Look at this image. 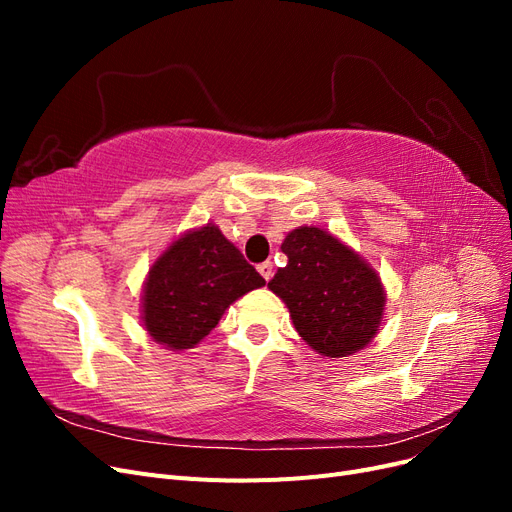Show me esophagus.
<instances>
[{"instance_id":"1","label":"esophagus","mask_w":512,"mask_h":512,"mask_svg":"<svg viewBox=\"0 0 512 512\" xmlns=\"http://www.w3.org/2000/svg\"><path fill=\"white\" fill-rule=\"evenodd\" d=\"M258 273L265 277V280L269 282L271 280V275H273V265H271V260H265V262H260L258 265Z\"/></svg>"}]
</instances>
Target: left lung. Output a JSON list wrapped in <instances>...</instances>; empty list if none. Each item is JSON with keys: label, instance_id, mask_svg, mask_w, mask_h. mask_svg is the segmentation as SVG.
Returning a JSON list of instances; mask_svg holds the SVG:
<instances>
[{"label": "left lung", "instance_id": "8db88e82", "mask_svg": "<svg viewBox=\"0 0 512 512\" xmlns=\"http://www.w3.org/2000/svg\"><path fill=\"white\" fill-rule=\"evenodd\" d=\"M269 290L280 297L294 329L318 354L342 359L380 331L386 294L378 273L331 232L299 226L288 232Z\"/></svg>", "mask_w": 512, "mask_h": 512}]
</instances>
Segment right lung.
Instances as JSON below:
<instances>
[{"mask_svg": "<svg viewBox=\"0 0 512 512\" xmlns=\"http://www.w3.org/2000/svg\"><path fill=\"white\" fill-rule=\"evenodd\" d=\"M265 286L222 230L185 232L153 262L143 288V327L168 350L194 348L245 292Z\"/></svg>", "mask_w": 512, "mask_h": 512, "instance_id": "add662e5", "label": "right lung"}]
</instances>
